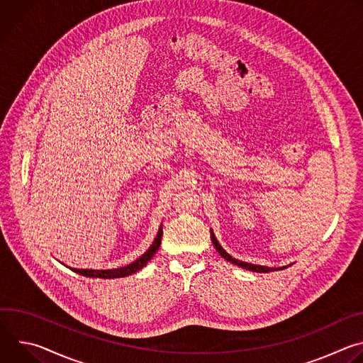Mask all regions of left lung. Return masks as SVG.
Instances as JSON below:
<instances>
[{
	"mask_svg": "<svg viewBox=\"0 0 363 363\" xmlns=\"http://www.w3.org/2000/svg\"><path fill=\"white\" fill-rule=\"evenodd\" d=\"M211 240H213V244H214V247L217 248V251L225 258L227 262H230V263H233V264H235V266H238V267H241V269H245V270H250V272H255V273H269V272H274V270H283V269H286V267H280V269H272V267H264V266H255V264H248V263H244V262H240V260H235V258H233L220 244H218V241H217V238H216V235H214V233L211 231Z\"/></svg>",
	"mask_w": 363,
	"mask_h": 363,
	"instance_id": "obj_1",
	"label": "left lung"
}]
</instances>
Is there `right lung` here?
I'll return each mask as SVG.
<instances>
[{
  "label": "right lung",
  "instance_id": "1",
  "mask_svg": "<svg viewBox=\"0 0 363 363\" xmlns=\"http://www.w3.org/2000/svg\"><path fill=\"white\" fill-rule=\"evenodd\" d=\"M161 240H162V227L160 228L158 235H157V238H155L153 244L149 247V250L145 254H142L138 260H135L133 263H130L125 267L112 269V270H91V269H72V270L82 276H86V277H100V279H118V277L130 276V274L136 273L138 270H140L143 266H146V263L150 260L152 255L160 250Z\"/></svg>",
  "mask_w": 363,
  "mask_h": 363
}]
</instances>
